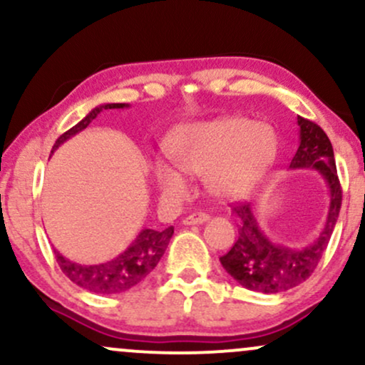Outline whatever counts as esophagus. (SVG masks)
<instances>
[{
    "mask_svg": "<svg viewBox=\"0 0 365 365\" xmlns=\"http://www.w3.org/2000/svg\"><path fill=\"white\" fill-rule=\"evenodd\" d=\"M207 220H209V215H206V212H194V215L187 216L185 220H183V225H187V226L202 225V223H206Z\"/></svg>",
    "mask_w": 365,
    "mask_h": 365,
    "instance_id": "esophagus-1",
    "label": "esophagus"
}]
</instances>
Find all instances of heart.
<instances>
[{"label": "heart", "instance_id": "1", "mask_svg": "<svg viewBox=\"0 0 365 365\" xmlns=\"http://www.w3.org/2000/svg\"><path fill=\"white\" fill-rule=\"evenodd\" d=\"M174 163L156 159L153 173L159 192L168 200L188 194L185 175H204L206 185L220 199H238L266 177L278 156V135L271 125L242 116L180 125L166 140Z\"/></svg>", "mask_w": 365, "mask_h": 365}]
</instances>
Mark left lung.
<instances>
[{"label":"left lung","mask_w":365,"mask_h":365,"mask_svg":"<svg viewBox=\"0 0 365 365\" xmlns=\"http://www.w3.org/2000/svg\"><path fill=\"white\" fill-rule=\"evenodd\" d=\"M300 144L290 163V170H316L324 180L329 194V207L319 237L304 249H290L271 240L255 220L250 204H238L233 212L240 220L238 240L228 254L220 257L226 273L244 288L262 293H279L297 287L309 278L322 254L340 216L341 187L334 165L333 145L319 125L302 116Z\"/></svg>","instance_id":"1"}]
</instances>
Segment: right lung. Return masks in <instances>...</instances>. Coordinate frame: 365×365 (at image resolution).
Returning a JSON list of instances; mask_svg holds the SVG:
<instances>
[{
  "label": "right lung",
  "mask_w": 365,
  "mask_h": 365,
  "mask_svg": "<svg viewBox=\"0 0 365 365\" xmlns=\"http://www.w3.org/2000/svg\"><path fill=\"white\" fill-rule=\"evenodd\" d=\"M123 108H130V104L108 103L96 106L94 110L87 113L86 118H82L75 127L66 130L63 135L58 137L51 154L60 148L63 142L72 139L73 135L87 128V125L103 110H123ZM171 235H173V226H168L163 232L144 228L123 252L113 257L111 261L101 264L73 262L70 259L63 257L56 249H54V255H56V261L60 264L63 273L66 274V278L72 279L83 290L98 293V295H116V293L130 290V288H133L135 284L142 283L148 278L150 271L158 266L159 259L165 254Z\"/></svg>",
  "instance_id": "right-lung-1"
}]
</instances>
